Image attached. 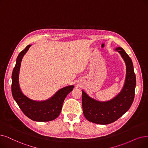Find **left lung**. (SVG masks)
I'll return each mask as SVG.
<instances>
[{
	"mask_svg": "<svg viewBox=\"0 0 148 148\" xmlns=\"http://www.w3.org/2000/svg\"><path fill=\"white\" fill-rule=\"evenodd\" d=\"M115 50L121 55L126 66L125 82L121 92L110 101L101 102L90 98L82 90L84 115L88 121L99 125H108L120 119L131 108L134 99L136 77L132 61L121 47Z\"/></svg>",
	"mask_w": 148,
	"mask_h": 148,
	"instance_id": "1",
	"label": "left lung"
}]
</instances>
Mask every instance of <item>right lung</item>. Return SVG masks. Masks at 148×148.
Returning <instances> with one entry per match:
<instances>
[{"mask_svg":"<svg viewBox=\"0 0 148 148\" xmlns=\"http://www.w3.org/2000/svg\"><path fill=\"white\" fill-rule=\"evenodd\" d=\"M31 45H27L17 58L16 66L13 70L11 92L13 98L20 109L29 119L36 121H50L60 115L63 102L67 95L74 87L69 86L58 90L50 99L43 101L32 100L22 93L19 85V73L22 59Z\"/></svg>","mask_w":148,"mask_h":148,"instance_id":"1","label":"right lung"}]
</instances>
